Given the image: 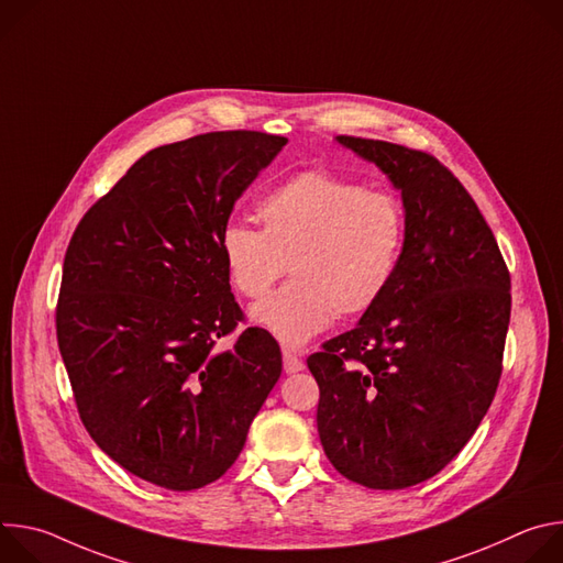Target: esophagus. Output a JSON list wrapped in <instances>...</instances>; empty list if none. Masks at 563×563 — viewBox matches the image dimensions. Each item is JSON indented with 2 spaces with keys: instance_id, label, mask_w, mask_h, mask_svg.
<instances>
[{
  "instance_id": "obj_1",
  "label": "esophagus",
  "mask_w": 563,
  "mask_h": 563,
  "mask_svg": "<svg viewBox=\"0 0 563 563\" xmlns=\"http://www.w3.org/2000/svg\"><path fill=\"white\" fill-rule=\"evenodd\" d=\"M283 365H285V372H287V374L300 372V369L305 367L302 358H300L296 352H291V350H283Z\"/></svg>"
}]
</instances>
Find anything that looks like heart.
I'll list each match as a JSON object with an SVG mask.
<instances>
[{
  "label": "heart",
  "instance_id": "obj_1",
  "mask_svg": "<svg viewBox=\"0 0 563 563\" xmlns=\"http://www.w3.org/2000/svg\"><path fill=\"white\" fill-rule=\"evenodd\" d=\"M263 229L229 222L220 256L229 285L261 298L287 272L289 285L252 307V320L287 347L328 330L336 313L361 316L391 287L408 243L404 200L325 172L298 174L256 205Z\"/></svg>",
  "mask_w": 563,
  "mask_h": 563
}]
</instances>
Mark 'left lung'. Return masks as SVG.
<instances>
[{
  "label": "left lung",
  "instance_id": "1",
  "mask_svg": "<svg viewBox=\"0 0 563 563\" xmlns=\"http://www.w3.org/2000/svg\"><path fill=\"white\" fill-rule=\"evenodd\" d=\"M400 191L408 243L358 325L307 358L318 437L332 465L372 490L441 472L486 417L510 323V274L465 187L430 153L336 137Z\"/></svg>",
  "mask_w": 563,
  "mask_h": 563
}]
</instances>
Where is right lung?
Masks as SVG:
<instances>
[{
	"instance_id": "add662e5",
	"label": "right lung",
	"mask_w": 563,
	"mask_h": 563,
	"mask_svg": "<svg viewBox=\"0 0 563 563\" xmlns=\"http://www.w3.org/2000/svg\"><path fill=\"white\" fill-rule=\"evenodd\" d=\"M287 137L216 131L142 155L79 220L62 272L57 345L79 419L131 474L167 490L220 478L283 372L247 328L220 256L235 200Z\"/></svg>"
}]
</instances>
